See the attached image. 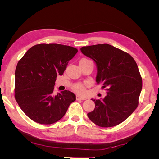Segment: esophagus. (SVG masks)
<instances>
[{
    "label": "esophagus",
    "mask_w": 159,
    "mask_h": 159,
    "mask_svg": "<svg viewBox=\"0 0 159 159\" xmlns=\"http://www.w3.org/2000/svg\"><path fill=\"white\" fill-rule=\"evenodd\" d=\"M76 99L77 100H85V98L84 97H82V96L80 95H76Z\"/></svg>",
    "instance_id": "34e87169"
}]
</instances>
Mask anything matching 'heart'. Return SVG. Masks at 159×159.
Returning <instances> with one entry per match:
<instances>
[{
    "label": "heart",
    "mask_w": 159,
    "mask_h": 159,
    "mask_svg": "<svg viewBox=\"0 0 159 159\" xmlns=\"http://www.w3.org/2000/svg\"><path fill=\"white\" fill-rule=\"evenodd\" d=\"M87 60H89L87 58H83L81 59L80 61H87ZM72 89H73L76 92H78L80 93H84L85 92V85L84 84L81 83H76L75 84L73 85L72 86Z\"/></svg>",
    "instance_id": "heart-1"
}]
</instances>
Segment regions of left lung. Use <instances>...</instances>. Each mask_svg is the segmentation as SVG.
Instances as JSON below:
<instances>
[{"label":"left lung","mask_w":159,"mask_h":159,"mask_svg":"<svg viewBox=\"0 0 159 159\" xmlns=\"http://www.w3.org/2000/svg\"><path fill=\"white\" fill-rule=\"evenodd\" d=\"M80 50L97 64L96 81L107 93L103 99H92L95 107L88 116L99 127L116 126L138 107L143 83L136 61L128 53L107 44Z\"/></svg>","instance_id":"1"}]
</instances>
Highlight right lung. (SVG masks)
<instances>
[{"label":"right lung","mask_w":159,"mask_h":159,"mask_svg":"<svg viewBox=\"0 0 159 159\" xmlns=\"http://www.w3.org/2000/svg\"><path fill=\"white\" fill-rule=\"evenodd\" d=\"M78 49L57 44L31 47L18 61L15 70L14 97L32 121L50 125L66 113L75 95L68 90L54 94L57 76L62 75Z\"/></svg>","instance_id":"1"}]
</instances>
